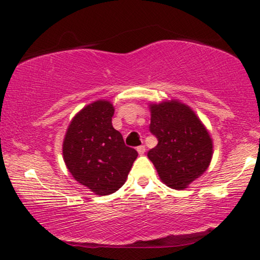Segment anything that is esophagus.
<instances>
[{"label": "esophagus", "mask_w": 260, "mask_h": 260, "mask_svg": "<svg viewBox=\"0 0 260 260\" xmlns=\"http://www.w3.org/2000/svg\"><path fill=\"white\" fill-rule=\"evenodd\" d=\"M137 151H138V154H140V155H143L144 152H145V147H144V145H140V147H137Z\"/></svg>", "instance_id": "esophagus-1"}]
</instances>
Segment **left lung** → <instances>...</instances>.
<instances>
[{"label": "left lung", "instance_id": "8db88e82", "mask_svg": "<svg viewBox=\"0 0 260 260\" xmlns=\"http://www.w3.org/2000/svg\"><path fill=\"white\" fill-rule=\"evenodd\" d=\"M150 131L158 143L148 152L166 186L182 190L209 167L213 141L189 106L177 99L152 103Z\"/></svg>", "mask_w": 260, "mask_h": 260}]
</instances>
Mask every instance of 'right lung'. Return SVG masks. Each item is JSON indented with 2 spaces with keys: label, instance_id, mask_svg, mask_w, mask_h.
<instances>
[{
  "label": "right lung",
  "instance_id": "obj_1",
  "mask_svg": "<svg viewBox=\"0 0 260 260\" xmlns=\"http://www.w3.org/2000/svg\"><path fill=\"white\" fill-rule=\"evenodd\" d=\"M115 108L99 99L71 120L62 143V156L74 180L95 195L115 193L125 183L137 151L124 144L112 126Z\"/></svg>",
  "mask_w": 260,
  "mask_h": 260
}]
</instances>
